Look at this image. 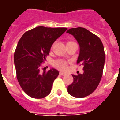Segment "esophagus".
Returning a JSON list of instances; mask_svg holds the SVG:
<instances>
[{"mask_svg":"<svg viewBox=\"0 0 120 120\" xmlns=\"http://www.w3.org/2000/svg\"><path fill=\"white\" fill-rule=\"evenodd\" d=\"M59 75H61V76H65L66 74L64 73H63V72H60V73H59Z\"/></svg>","mask_w":120,"mask_h":120,"instance_id":"obj_1","label":"esophagus"}]
</instances>
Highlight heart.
Masks as SVG:
<instances>
[{
  "mask_svg": "<svg viewBox=\"0 0 120 120\" xmlns=\"http://www.w3.org/2000/svg\"><path fill=\"white\" fill-rule=\"evenodd\" d=\"M54 66L57 68L58 69L61 71H65L67 69V63L64 60H62V59H59V60H57L54 63Z\"/></svg>",
  "mask_w": 120,
  "mask_h": 120,
  "instance_id": "1",
  "label": "heart"
}]
</instances>
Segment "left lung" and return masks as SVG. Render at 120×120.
<instances>
[{
  "mask_svg": "<svg viewBox=\"0 0 120 120\" xmlns=\"http://www.w3.org/2000/svg\"><path fill=\"white\" fill-rule=\"evenodd\" d=\"M79 45L77 63L83 66L84 73L73 75V82L68 87V92L76 98L90 95L100 83L105 62V54L101 41L92 32L83 27L69 29Z\"/></svg>",
  "mask_w": 120,
  "mask_h": 120,
  "instance_id": "obj_1",
  "label": "left lung"
}]
</instances>
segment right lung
Wrapping results in <instances>:
<instances>
[{
	"mask_svg": "<svg viewBox=\"0 0 120 120\" xmlns=\"http://www.w3.org/2000/svg\"><path fill=\"white\" fill-rule=\"evenodd\" d=\"M68 29L37 27L23 34L15 51L14 61L17 78L20 87L33 98H42L51 91L59 71L51 68L41 71V63L45 61L52 44Z\"/></svg>",
	"mask_w": 120,
	"mask_h": 120,
	"instance_id": "right-lung-1",
	"label": "right lung"
}]
</instances>
